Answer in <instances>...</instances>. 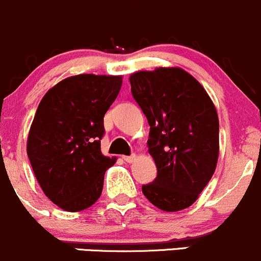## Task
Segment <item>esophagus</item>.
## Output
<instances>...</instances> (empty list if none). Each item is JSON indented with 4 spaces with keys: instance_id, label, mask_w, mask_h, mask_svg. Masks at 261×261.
<instances>
[{
    "instance_id": "1",
    "label": "esophagus",
    "mask_w": 261,
    "mask_h": 261,
    "mask_svg": "<svg viewBox=\"0 0 261 261\" xmlns=\"http://www.w3.org/2000/svg\"><path fill=\"white\" fill-rule=\"evenodd\" d=\"M123 160L128 163H133L134 161L137 160V155L136 154H132V155H123Z\"/></svg>"
}]
</instances>
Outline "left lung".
<instances>
[{
	"mask_svg": "<svg viewBox=\"0 0 261 261\" xmlns=\"http://www.w3.org/2000/svg\"><path fill=\"white\" fill-rule=\"evenodd\" d=\"M132 94L150 127L148 152L157 167L142 192L167 212L190 207L210 182L219 160V117L205 88L181 68L129 76Z\"/></svg>",
	"mask_w": 261,
	"mask_h": 261,
	"instance_id": "left-lung-1",
	"label": "left lung"
}]
</instances>
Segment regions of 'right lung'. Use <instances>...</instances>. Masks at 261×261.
<instances>
[{
	"mask_svg": "<svg viewBox=\"0 0 261 261\" xmlns=\"http://www.w3.org/2000/svg\"><path fill=\"white\" fill-rule=\"evenodd\" d=\"M122 79L69 76L47 90L37 107L26 149L41 190L63 210H85L100 197L104 173L117 161L100 150L104 115L119 94Z\"/></svg>",
	"mask_w": 261,
	"mask_h": 261,
	"instance_id": "obj_1",
	"label": "right lung"
}]
</instances>
